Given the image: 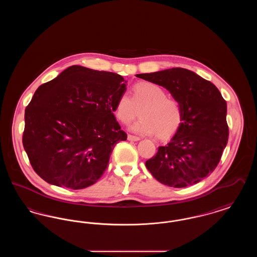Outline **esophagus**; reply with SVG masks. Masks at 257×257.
I'll return each instance as SVG.
<instances>
[{
    "instance_id": "1",
    "label": "esophagus",
    "mask_w": 257,
    "mask_h": 257,
    "mask_svg": "<svg viewBox=\"0 0 257 257\" xmlns=\"http://www.w3.org/2000/svg\"><path fill=\"white\" fill-rule=\"evenodd\" d=\"M127 139H128V141H134V142L140 141V138H139V137H136V136H133V135H128Z\"/></svg>"
}]
</instances>
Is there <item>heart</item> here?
Segmentation results:
<instances>
[{"mask_svg":"<svg viewBox=\"0 0 257 257\" xmlns=\"http://www.w3.org/2000/svg\"><path fill=\"white\" fill-rule=\"evenodd\" d=\"M140 109L141 117L130 129L140 135L157 134L160 139H168L175 134L183 122L181 103L168 97V92L159 85L141 82L132 88V98L122 93L114 106L116 118L128 124L133 120Z\"/></svg>","mask_w":257,"mask_h":257,"instance_id":"1","label":"heart"}]
</instances>
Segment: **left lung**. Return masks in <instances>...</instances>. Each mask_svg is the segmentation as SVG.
Wrapping results in <instances>:
<instances>
[{"instance_id": "1", "label": "left lung", "mask_w": 257, "mask_h": 257, "mask_svg": "<svg viewBox=\"0 0 257 257\" xmlns=\"http://www.w3.org/2000/svg\"><path fill=\"white\" fill-rule=\"evenodd\" d=\"M139 78L164 86L183 109V122L171 142L146 162L162 184L184 188L210 175L228 141L226 101L214 84L185 68H171Z\"/></svg>"}]
</instances>
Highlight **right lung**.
Segmentation results:
<instances>
[{
	"label": "right lung",
	"mask_w": 257,
	"mask_h": 257,
	"mask_svg": "<svg viewBox=\"0 0 257 257\" xmlns=\"http://www.w3.org/2000/svg\"><path fill=\"white\" fill-rule=\"evenodd\" d=\"M122 76L73 65L39 86L25 110L23 147L46 182L72 190L97 182L126 141L113 111Z\"/></svg>",
	"instance_id": "1"
}]
</instances>
